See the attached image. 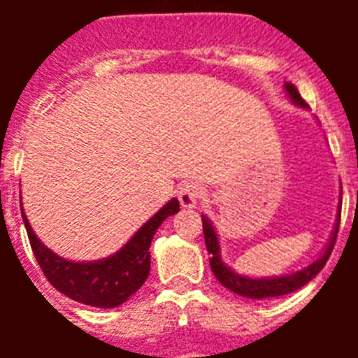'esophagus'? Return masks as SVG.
Here are the masks:
<instances>
[{
  "label": "esophagus",
  "mask_w": 358,
  "mask_h": 358,
  "mask_svg": "<svg viewBox=\"0 0 358 358\" xmlns=\"http://www.w3.org/2000/svg\"><path fill=\"white\" fill-rule=\"evenodd\" d=\"M177 197H179L182 208H195L201 199V186L197 182H182L179 186Z\"/></svg>",
  "instance_id": "esophagus-1"
}]
</instances>
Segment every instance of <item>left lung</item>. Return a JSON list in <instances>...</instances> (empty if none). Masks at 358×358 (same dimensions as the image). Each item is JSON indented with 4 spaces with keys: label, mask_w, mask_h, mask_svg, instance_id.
<instances>
[{
    "label": "left lung",
    "mask_w": 358,
    "mask_h": 358,
    "mask_svg": "<svg viewBox=\"0 0 358 358\" xmlns=\"http://www.w3.org/2000/svg\"><path fill=\"white\" fill-rule=\"evenodd\" d=\"M285 91L292 103L299 106L301 109H308L301 94L297 93L296 85L290 82H285ZM341 194H343V186H341ZM343 199V195H341ZM339 220H341V202L339 211H337V220H335L334 231L328 240L327 248L322 249L317 260H314L310 265L303 267L301 271H296L292 274H280V276H267V278H252L245 276V274H238L236 271L229 267L226 262L222 260V252H220V240H218L215 226L211 224L210 218L206 215H202V229H204V240H206V249L210 252V265L213 271L215 278H217L227 290L238 294V296L249 297V299H265V297H278L285 296V294L294 292V290L301 289L308 283L310 280H314L321 268L327 265L328 258L331 255V249L335 245V238H337V231H339Z\"/></svg>",
    "instance_id": "obj_1"
}]
</instances>
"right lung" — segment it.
<instances>
[{
	"mask_svg": "<svg viewBox=\"0 0 358 358\" xmlns=\"http://www.w3.org/2000/svg\"><path fill=\"white\" fill-rule=\"evenodd\" d=\"M179 211V201L170 199L154 217L136 231L120 251L93 262L66 260L46 248L34 233L21 202V215L31 251L46 280L73 301L96 308H115L125 303L145 283L150 273V242L157 227Z\"/></svg>",
	"mask_w": 358,
	"mask_h": 358,
	"instance_id": "1",
	"label": "right lung"
}]
</instances>
